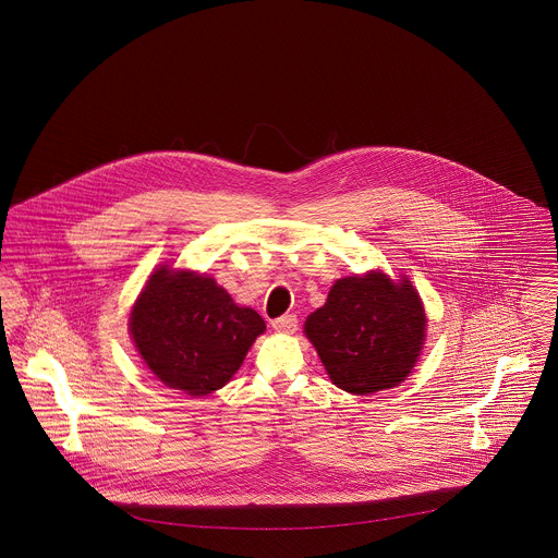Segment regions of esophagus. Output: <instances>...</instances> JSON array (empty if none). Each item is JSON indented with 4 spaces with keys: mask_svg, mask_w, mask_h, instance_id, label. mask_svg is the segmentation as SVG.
I'll use <instances>...</instances> for the list:
<instances>
[{
    "mask_svg": "<svg viewBox=\"0 0 558 558\" xmlns=\"http://www.w3.org/2000/svg\"><path fill=\"white\" fill-rule=\"evenodd\" d=\"M296 326H299V319L296 316H280V318L274 319L271 322V328L276 330V332H284V335H292L294 330H296Z\"/></svg>",
    "mask_w": 558,
    "mask_h": 558,
    "instance_id": "1",
    "label": "esophagus"
}]
</instances>
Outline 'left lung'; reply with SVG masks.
I'll list each match as a JSON object with an SVG mask.
<instances>
[{"label":"left lung","instance_id":"1","mask_svg":"<svg viewBox=\"0 0 558 558\" xmlns=\"http://www.w3.org/2000/svg\"><path fill=\"white\" fill-rule=\"evenodd\" d=\"M423 301L410 280L383 271L337 280L305 322L330 380L347 393L371 396L399 385L425 341Z\"/></svg>","mask_w":558,"mask_h":558}]
</instances>
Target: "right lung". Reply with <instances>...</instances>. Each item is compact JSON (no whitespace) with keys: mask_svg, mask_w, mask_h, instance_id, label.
<instances>
[{"mask_svg":"<svg viewBox=\"0 0 558 558\" xmlns=\"http://www.w3.org/2000/svg\"><path fill=\"white\" fill-rule=\"evenodd\" d=\"M133 343L171 389L207 396L239 371L264 318L239 307L209 276L157 269L133 305Z\"/></svg>","mask_w":558,"mask_h":558,"instance_id":"add662e5","label":"right lung"}]
</instances>
